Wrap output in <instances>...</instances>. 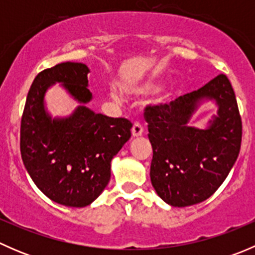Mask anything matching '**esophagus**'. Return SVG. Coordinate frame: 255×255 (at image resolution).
<instances>
[{
	"instance_id": "1",
	"label": "esophagus",
	"mask_w": 255,
	"mask_h": 255,
	"mask_svg": "<svg viewBox=\"0 0 255 255\" xmlns=\"http://www.w3.org/2000/svg\"><path fill=\"white\" fill-rule=\"evenodd\" d=\"M144 130V127L142 125H140L139 122H134V125H133L132 127V135L133 137H139V135H142Z\"/></svg>"
}]
</instances>
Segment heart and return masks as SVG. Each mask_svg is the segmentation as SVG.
<instances>
[{"label":"heart","mask_w":255,"mask_h":255,"mask_svg":"<svg viewBox=\"0 0 255 255\" xmlns=\"http://www.w3.org/2000/svg\"><path fill=\"white\" fill-rule=\"evenodd\" d=\"M151 90L150 89H145V90H143L142 92H150ZM111 97L113 100H115V101H121V99H120V96H118V94L116 91H111Z\"/></svg>","instance_id":"b5f03b06"}]
</instances>
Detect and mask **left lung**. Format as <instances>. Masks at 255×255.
Listing matches in <instances>:
<instances>
[{
    "instance_id": "8db88e82",
    "label": "left lung",
    "mask_w": 255,
    "mask_h": 255,
    "mask_svg": "<svg viewBox=\"0 0 255 255\" xmlns=\"http://www.w3.org/2000/svg\"><path fill=\"white\" fill-rule=\"evenodd\" d=\"M204 97L216 100L219 117L207 130L189 128L196 102ZM144 120L153 146L150 180L156 194L175 207L212 196L237 160L242 143V118L227 76L220 74L169 104L148 105Z\"/></svg>"
}]
</instances>
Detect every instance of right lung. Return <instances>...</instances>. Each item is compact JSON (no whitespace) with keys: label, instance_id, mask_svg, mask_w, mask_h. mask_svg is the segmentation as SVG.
<instances>
[{"label":"right lung","instance_id":"add662e5","mask_svg":"<svg viewBox=\"0 0 255 255\" xmlns=\"http://www.w3.org/2000/svg\"><path fill=\"white\" fill-rule=\"evenodd\" d=\"M89 68L60 63L35 76L20 120V155L38 189L65 206L84 207L100 196L111 177V160L130 138L132 122L80 106L66 120H50L43 99L63 82L79 102L91 100Z\"/></svg>","mask_w":255,"mask_h":255}]
</instances>
